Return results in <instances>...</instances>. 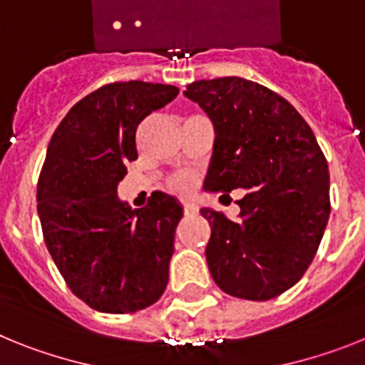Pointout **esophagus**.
Returning a JSON list of instances; mask_svg holds the SVG:
<instances>
[{"label": "esophagus", "instance_id": "obj_1", "mask_svg": "<svg viewBox=\"0 0 365 365\" xmlns=\"http://www.w3.org/2000/svg\"><path fill=\"white\" fill-rule=\"evenodd\" d=\"M198 209H196V205L192 204V202H183V213L185 215H195Z\"/></svg>", "mask_w": 365, "mask_h": 365}]
</instances>
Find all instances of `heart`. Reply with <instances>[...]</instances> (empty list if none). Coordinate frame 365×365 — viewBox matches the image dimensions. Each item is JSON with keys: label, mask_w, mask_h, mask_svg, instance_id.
Instances as JSON below:
<instances>
[{"label": "heart", "mask_w": 365, "mask_h": 365, "mask_svg": "<svg viewBox=\"0 0 365 365\" xmlns=\"http://www.w3.org/2000/svg\"><path fill=\"white\" fill-rule=\"evenodd\" d=\"M173 189L180 192L189 191V189H191V180L187 178V176H178V178L173 180Z\"/></svg>", "instance_id": "b5f03b06"}]
</instances>
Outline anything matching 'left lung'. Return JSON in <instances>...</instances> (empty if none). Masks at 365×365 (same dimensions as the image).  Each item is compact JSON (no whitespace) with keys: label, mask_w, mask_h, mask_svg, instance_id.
<instances>
[{"label":"left lung","mask_w":365,"mask_h":365,"mask_svg":"<svg viewBox=\"0 0 365 365\" xmlns=\"http://www.w3.org/2000/svg\"><path fill=\"white\" fill-rule=\"evenodd\" d=\"M183 95L215 128L204 191L244 189L237 220L200 209L211 226V277L230 296L272 299L303 277L318 252L331 215L327 160L296 108L257 82L196 81Z\"/></svg>","instance_id":"left-lung-1"}]
</instances>
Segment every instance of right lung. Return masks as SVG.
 <instances>
[{
    "mask_svg": "<svg viewBox=\"0 0 365 365\" xmlns=\"http://www.w3.org/2000/svg\"><path fill=\"white\" fill-rule=\"evenodd\" d=\"M176 95L169 84H106L69 110L47 147L36 192L46 246L71 292L99 312L147 309L169 283L182 204L158 191L132 209L117 185L138 160L139 123Z\"/></svg>",
    "mask_w": 365,
    "mask_h": 365,
    "instance_id": "obj_1",
    "label": "right lung"
}]
</instances>
